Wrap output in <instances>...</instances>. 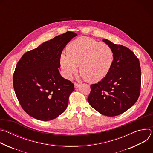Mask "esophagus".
<instances>
[{
    "label": "esophagus",
    "instance_id": "obj_1",
    "mask_svg": "<svg viewBox=\"0 0 153 153\" xmlns=\"http://www.w3.org/2000/svg\"><path fill=\"white\" fill-rule=\"evenodd\" d=\"M74 88H77L79 86V85H80V84H79V83H74Z\"/></svg>",
    "mask_w": 153,
    "mask_h": 153
}]
</instances>
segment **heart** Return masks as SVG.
Listing matches in <instances>:
<instances>
[{
	"label": "heart",
	"mask_w": 153,
	"mask_h": 153,
	"mask_svg": "<svg viewBox=\"0 0 153 153\" xmlns=\"http://www.w3.org/2000/svg\"><path fill=\"white\" fill-rule=\"evenodd\" d=\"M112 48L89 37H80L71 42L67 48V56L62 54L60 63L65 77L70 79L79 71L88 82H97L110 72L114 62Z\"/></svg>",
	"instance_id": "1"
}]
</instances>
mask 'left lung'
<instances>
[{
	"mask_svg": "<svg viewBox=\"0 0 153 153\" xmlns=\"http://www.w3.org/2000/svg\"><path fill=\"white\" fill-rule=\"evenodd\" d=\"M114 54L112 67L107 76L91 85L90 105L102 115L113 117L127 111L137 100L141 86L139 59L128 48L104 39Z\"/></svg>",
	"mask_w": 153,
	"mask_h": 153,
	"instance_id": "8db88e82",
	"label": "left lung"
}]
</instances>
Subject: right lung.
I'll use <instances>...</instances> for the list:
<instances>
[{"instance_id": "obj_1", "label": "right lung", "mask_w": 153, "mask_h": 153, "mask_svg": "<svg viewBox=\"0 0 153 153\" xmlns=\"http://www.w3.org/2000/svg\"><path fill=\"white\" fill-rule=\"evenodd\" d=\"M77 34L67 31L25 53L13 74V86L23 110L37 120L57 117L67 108L74 90L71 81L64 79L58 68L63 49Z\"/></svg>"}]
</instances>
